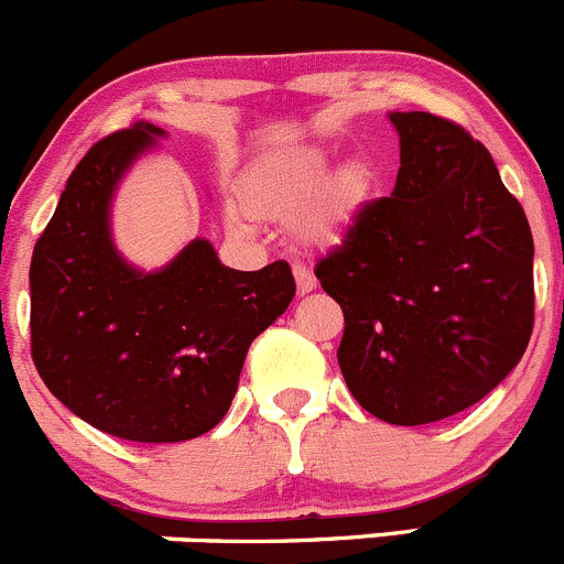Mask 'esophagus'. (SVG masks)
Wrapping results in <instances>:
<instances>
[{
	"mask_svg": "<svg viewBox=\"0 0 564 564\" xmlns=\"http://www.w3.org/2000/svg\"><path fill=\"white\" fill-rule=\"evenodd\" d=\"M293 274H295V284H299V295H306L310 290H315V276L310 274L306 265H293Z\"/></svg>",
	"mask_w": 564,
	"mask_h": 564,
	"instance_id": "esophagus-1",
	"label": "esophagus"
}]
</instances>
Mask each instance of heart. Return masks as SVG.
I'll return each mask as SVG.
<instances>
[{"label": "heart", "instance_id": "heart-1", "mask_svg": "<svg viewBox=\"0 0 564 564\" xmlns=\"http://www.w3.org/2000/svg\"><path fill=\"white\" fill-rule=\"evenodd\" d=\"M370 188L372 177L367 166L350 164L332 177V159L312 150L249 177L243 203L249 210L271 219H293L310 210L304 232L312 241L332 243L365 208Z\"/></svg>", "mask_w": 564, "mask_h": 564}]
</instances>
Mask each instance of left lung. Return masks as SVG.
Returning a JSON list of instances; mask_svg holds the SVG:
<instances>
[{
	"mask_svg": "<svg viewBox=\"0 0 564 564\" xmlns=\"http://www.w3.org/2000/svg\"><path fill=\"white\" fill-rule=\"evenodd\" d=\"M394 192L365 203L315 265L343 306L339 370L389 425L460 414L521 361L534 326V241L488 148L431 111H392Z\"/></svg>",
	"mask_w": 564,
	"mask_h": 564,
	"instance_id": "left-lung-1",
	"label": "left lung"
}]
</instances>
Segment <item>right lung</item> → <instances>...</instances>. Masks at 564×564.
Segmentation results:
<instances>
[{
	"mask_svg": "<svg viewBox=\"0 0 564 564\" xmlns=\"http://www.w3.org/2000/svg\"><path fill=\"white\" fill-rule=\"evenodd\" d=\"M159 133L137 122L87 150L30 265L32 361L48 392L98 431L142 444L219 425L249 345L295 293L284 260L227 269L203 238L155 274L115 252L111 192Z\"/></svg>",
	"mask_w": 564,
	"mask_h": 564,
	"instance_id": "right-lung-1",
	"label": "right lung"
}]
</instances>
